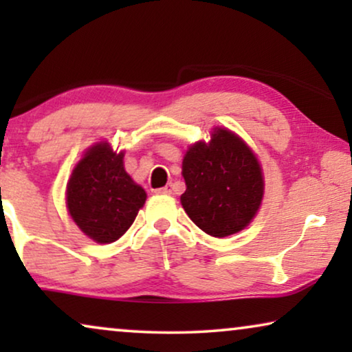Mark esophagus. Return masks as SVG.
I'll return each instance as SVG.
<instances>
[{
    "label": "esophagus",
    "mask_w": 352,
    "mask_h": 352,
    "mask_svg": "<svg viewBox=\"0 0 352 352\" xmlns=\"http://www.w3.org/2000/svg\"><path fill=\"white\" fill-rule=\"evenodd\" d=\"M173 190H175V186H173L171 182H170V184H166L165 187H162V189H160V194L171 195V194H173Z\"/></svg>",
    "instance_id": "34e87169"
}]
</instances>
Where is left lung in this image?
I'll return each mask as SVG.
<instances>
[{"label":"left lung","instance_id":"obj_1","mask_svg":"<svg viewBox=\"0 0 352 352\" xmlns=\"http://www.w3.org/2000/svg\"><path fill=\"white\" fill-rule=\"evenodd\" d=\"M187 189L182 208L213 237L237 234L252 223L264 194L261 165L247 144L226 128H214L211 141L192 144L182 160Z\"/></svg>","mask_w":352,"mask_h":352}]
</instances>
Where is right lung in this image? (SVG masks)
Segmentation results:
<instances>
[{
	"instance_id": "right-lung-1",
	"label": "right lung",
	"mask_w": 352,
	"mask_h": 352,
	"mask_svg": "<svg viewBox=\"0 0 352 352\" xmlns=\"http://www.w3.org/2000/svg\"><path fill=\"white\" fill-rule=\"evenodd\" d=\"M123 157L109 142L96 144L76 163L67 184L72 219L98 243L122 237L146 204V190L124 171Z\"/></svg>"
}]
</instances>
